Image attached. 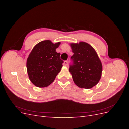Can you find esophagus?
<instances>
[{"label": "esophagus", "instance_id": "obj_1", "mask_svg": "<svg viewBox=\"0 0 129 129\" xmlns=\"http://www.w3.org/2000/svg\"><path fill=\"white\" fill-rule=\"evenodd\" d=\"M63 64H64L65 66H67V65H68V61H65L64 62Z\"/></svg>", "mask_w": 129, "mask_h": 129}]
</instances>
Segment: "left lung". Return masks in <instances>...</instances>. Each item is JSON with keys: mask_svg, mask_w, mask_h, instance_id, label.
Wrapping results in <instances>:
<instances>
[{"mask_svg": "<svg viewBox=\"0 0 129 129\" xmlns=\"http://www.w3.org/2000/svg\"><path fill=\"white\" fill-rule=\"evenodd\" d=\"M73 55L69 71L73 81L78 87L90 89L99 82L102 72V65L95 50L86 42L71 44Z\"/></svg>", "mask_w": 129, "mask_h": 129, "instance_id": "obj_1", "label": "left lung"}]
</instances>
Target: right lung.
<instances>
[{
  "label": "right lung",
  "instance_id": "1",
  "mask_svg": "<svg viewBox=\"0 0 129 129\" xmlns=\"http://www.w3.org/2000/svg\"><path fill=\"white\" fill-rule=\"evenodd\" d=\"M60 42L54 44L45 40L35 46L27 60V69L29 79L36 86L46 87L55 80L61 71L63 61L56 49Z\"/></svg>",
  "mask_w": 129,
  "mask_h": 129
}]
</instances>
